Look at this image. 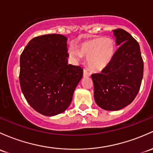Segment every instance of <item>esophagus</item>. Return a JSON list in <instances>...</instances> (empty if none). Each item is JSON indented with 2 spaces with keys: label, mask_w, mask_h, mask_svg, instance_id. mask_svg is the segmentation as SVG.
<instances>
[{
  "label": "esophagus",
  "mask_w": 153,
  "mask_h": 153,
  "mask_svg": "<svg viewBox=\"0 0 153 153\" xmlns=\"http://www.w3.org/2000/svg\"><path fill=\"white\" fill-rule=\"evenodd\" d=\"M90 75H91V74H90L89 72L86 70V69H84V70H83V76L89 77V76H90Z\"/></svg>",
  "instance_id": "34e87169"
}]
</instances>
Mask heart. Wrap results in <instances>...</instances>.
I'll use <instances>...</instances> for the list:
<instances>
[{"instance_id": "obj_1", "label": "heart", "mask_w": 153, "mask_h": 153, "mask_svg": "<svg viewBox=\"0 0 153 153\" xmlns=\"http://www.w3.org/2000/svg\"><path fill=\"white\" fill-rule=\"evenodd\" d=\"M69 53L75 60H79L82 56L88 58V64L94 71H102L113 62L117 52L114 40L109 37L93 38L82 43L78 51L71 45Z\"/></svg>"}]
</instances>
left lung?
<instances>
[{"label": "left lung", "instance_id": "left-lung-1", "mask_svg": "<svg viewBox=\"0 0 153 153\" xmlns=\"http://www.w3.org/2000/svg\"><path fill=\"white\" fill-rule=\"evenodd\" d=\"M113 32L120 45L113 62L101 73L91 75L96 103L107 111L120 110L133 102L140 89L144 72L137 41L121 28Z\"/></svg>", "mask_w": 153, "mask_h": 153}]
</instances>
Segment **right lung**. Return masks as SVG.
<instances>
[{
	"mask_svg": "<svg viewBox=\"0 0 153 153\" xmlns=\"http://www.w3.org/2000/svg\"><path fill=\"white\" fill-rule=\"evenodd\" d=\"M67 40L56 33L36 36L20 56L22 92L28 104L42 115L64 112L83 76L80 66L67 63Z\"/></svg>",
	"mask_w": 153,
	"mask_h": 153,
	"instance_id": "1",
	"label": "right lung"
}]
</instances>
